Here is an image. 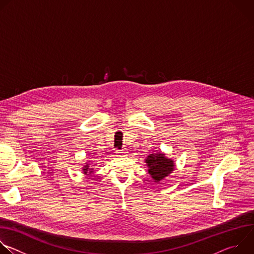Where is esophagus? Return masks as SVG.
Listing matches in <instances>:
<instances>
[{
	"mask_svg": "<svg viewBox=\"0 0 254 254\" xmlns=\"http://www.w3.org/2000/svg\"><path fill=\"white\" fill-rule=\"evenodd\" d=\"M127 156V152L125 151H118L117 152V157H126Z\"/></svg>",
	"mask_w": 254,
	"mask_h": 254,
	"instance_id": "34e87169",
	"label": "esophagus"
}]
</instances>
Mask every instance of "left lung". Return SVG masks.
Wrapping results in <instances>:
<instances>
[{
    "mask_svg": "<svg viewBox=\"0 0 254 254\" xmlns=\"http://www.w3.org/2000/svg\"><path fill=\"white\" fill-rule=\"evenodd\" d=\"M144 162L147 163L148 166V173L153 180H155L156 183H159L160 181L164 180L175 170L174 160L168 158L162 152L150 154Z\"/></svg>",
    "mask_w": 254,
    "mask_h": 254,
    "instance_id": "left-lung-1",
    "label": "left lung"
}]
</instances>
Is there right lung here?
<instances>
[{
	"instance_id": "obj_1",
	"label": "right lung",
	"mask_w": 254,
	"mask_h": 254,
	"mask_svg": "<svg viewBox=\"0 0 254 254\" xmlns=\"http://www.w3.org/2000/svg\"><path fill=\"white\" fill-rule=\"evenodd\" d=\"M90 164H91V162H86L83 165V167H82V172L86 176H91L93 174V172H94L93 166H90Z\"/></svg>"
}]
</instances>
